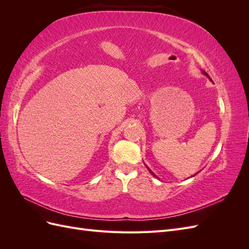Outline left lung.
I'll return each instance as SVG.
<instances>
[{
  "label": "left lung",
  "mask_w": 249,
  "mask_h": 249,
  "mask_svg": "<svg viewBox=\"0 0 249 249\" xmlns=\"http://www.w3.org/2000/svg\"><path fill=\"white\" fill-rule=\"evenodd\" d=\"M202 72H203V73H205V74H206V76H208V77H209V74H208V73H207L206 71H202ZM209 79H211V78L209 77ZM149 171H150V172H152V170H149ZM152 173H153V172H152ZM153 176H154V177H156V176H155V173H153Z\"/></svg>",
  "instance_id": "1"
}]
</instances>
